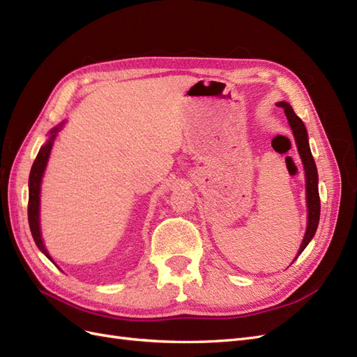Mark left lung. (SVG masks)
<instances>
[{
    "mask_svg": "<svg viewBox=\"0 0 357 357\" xmlns=\"http://www.w3.org/2000/svg\"><path fill=\"white\" fill-rule=\"evenodd\" d=\"M278 107L284 109V113L287 116V121L290 123L291 131H294L296 146L299 150V155L302 162H304L305 168V181H307V204H308V225H307V232L304 236V241H302L298 255L304 252V248L308 245L312 236H314L319 219H320V197H319V177H317V168L314 158L311 155L310 144H308V134L305 125L302 123L301 119L295 114L294 109L287 102H278ZM296 259V257H295Z\"/></svg>",
    "mask_w": 357,
    "mask_h": 357,
    "instance_id": "obj_1",
    "label": "left lung"
}]
</instances>
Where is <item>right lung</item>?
<instances>
[{"mask_svg": "<svg viewBox=\"0 0 357 357\" xmlns=\"http://www.w3.org/2000/svg\"><path fill=\"white\" fill-rule=\"evenodd\" d=\"M56 132H58V128L53 129L49 142L40 149V152H38V155L34 160V164H32V168H31V172H29V198H28L29 229H31L32 238H34L37 247L49 259H50V256L45 248V244H43V241H41V234H40V183H41L43 172H45V168H46V164H47L49 155H50L53 138H55ZM50 261H52V259H50Z\"/></svg>", "mask_w": 357, "mask_h": 357, "instance_id": "add662e5", "label": "right lung"}]
</instances>
